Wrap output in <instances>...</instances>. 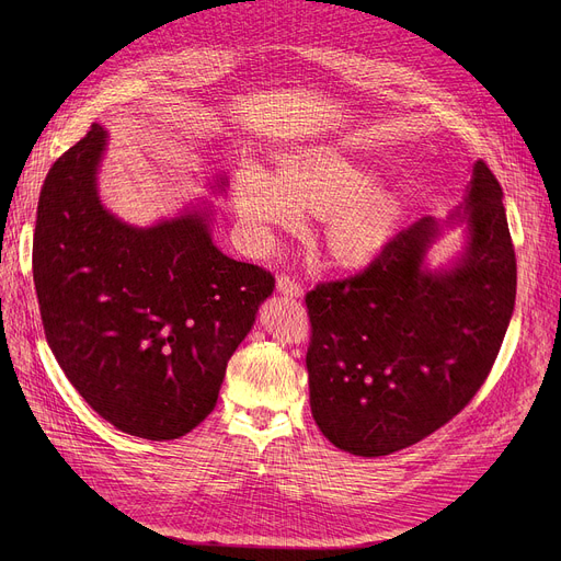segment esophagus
Segmentation results:
<instances>
[{
  "label": "esophagus",
  "instance_id": "34e87169",
  "mask_svg": "<svg viewBox=\"0 0 561 561\" xmlns=\"http://www.w3.org/2000/svg\"><path fill=\"white\" fill-rule=\"evenodd\" d=\"M277 290L284 293V296H290V298H302L305 296V286L296 277H288V275H282L277 279Z\"/></svg>",
  "mask_w": 561,
  "mask_h": 561
}]
</instances>
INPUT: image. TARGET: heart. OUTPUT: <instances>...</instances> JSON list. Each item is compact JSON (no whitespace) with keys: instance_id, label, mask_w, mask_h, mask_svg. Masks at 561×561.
<instances>
[{"instance_id":"1","label":"heart","mask_w":561,"mask_h":561,"mask_svg":"<svg viewBox=\"0 0 561 561\" xmlns=\"http://www.w3.org/2000/svg\"><path fill=\"white\" fill-rule=\"evenodd\" d=\"M375 182V172L334 147L288 154L279 176L250 165L233 184L239 220L256 245L271 248L275 229H300L305 209L328 216L325 243L341 263L357 265L379 254L400 214L393 191Z\"/></svg>"}]
</instances>
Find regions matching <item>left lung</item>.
<instances>
[{
  "mask_svg": "<svg viewBox=\"0 0 561 561\" xmlns=\"http://www.w3.org/2000/svg\"><path fill=\"white\" fill-rule=\"evenodd\" d=\"M466 245L430 271L440 225L398 231L355 277L307 293L309 402L320 432L357 457L419 444L473 400L497 357L516 300V254L503 188L476 161L463 204Z\"/></svg>",
  "mask_w": 561,
  "mask_h": 561,
  "instance_id": "left-lung-1",
  "label": "left lung"
}]
</instances>
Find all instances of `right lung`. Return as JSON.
Instances as JSON below:
<instances>
[{
    "mask_svg": "<svg viewBox=\"0 0 561 561\" xmlns=\"http://www.w3.org/2000/svg\"><path fill=\"white\" fill-rule=\"evenodd\" d=\"M104 150L106 131L93 125L45 176L34 233L45 336L104 421L180 438L214 411L275 277L214 245L209 209L152 227L117 220L98 193Z\"/></svg>",
    "mask_w": 561,
    "mask_h": 561,
    "instance_id": "right-lung-1",
    "label": "right lung"
}]
</instances>
